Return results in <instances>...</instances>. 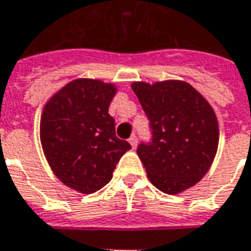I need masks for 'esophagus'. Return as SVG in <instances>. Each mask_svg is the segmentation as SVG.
<instances>
[{
	"instance_id": "obj_1",
	"label": "esophagus",
	"mask_w": 251,
	"mask_h": 251,
	"mask_svg": "<svg viewBox=\"0 0 251 251\" xmlns=\"http://www.w3.org/2000/svg\"><path fill=\"white\" fill-rule=\"evenodd\" d=\"M129 143H130L131 148L134 150V148L137 147V137H136V136H131V137L129 138Z\"/></svg>"
}]
</instances>
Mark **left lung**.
Returning a JSON list of instances; mask_svg holds the SVG:
<instances>
[{
    "instance_id": "obj_1",
    "label": "left lung",
    "mask_w": 251,
    "mask_h": 251,
    "mask_svg": "<svg viewBox=\"0 0 251 251\" xmlns=\"http://www.w3.org/2000/svg\"><path fill=\"white\" fill-rule=\"evenodd\" d=\"M131 89L150 120L152 140L137 155L160 192L178 194L194 186L211 167L219 145L216 114L189 83L136 81Z\"/></svg>"
}]
</instances>
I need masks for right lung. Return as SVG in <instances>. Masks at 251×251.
<instances>
[{"mask_svg": "<svg viewBox=\"0 0 251 251\" xmlns=\"http://www.w3.org/2000/svg\"><path fill=\"white\" fill-rule=\"evenodd\" d=\"M117 88L94 78H77L49 99L40 117V143L52 173L84 194L98 192L130 144L115 136L108 114Z\"/></svg>", "mask_w": 251, "mask_h": 251, "instance_id": "obj_1", "label": "right lung"}]
</instances>
